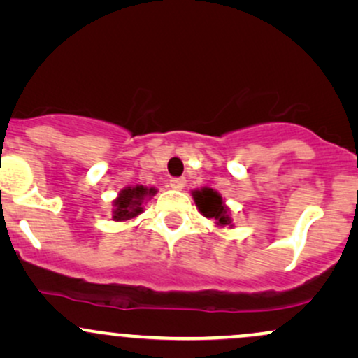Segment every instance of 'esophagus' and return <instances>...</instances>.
Segmentation results:
<instances>
[{
	"mask_svg": "<svg viewBox=\"0 0 358 358\" xmlns=\"http://www.w3.org/2000/svg\"><path fill=\"white\" fill-rule=\"evenodd\" d=\"M185 183H187V180H185L183 176H178V178L170 180V187L175 188V190H182V188L185 187Z\"/></svg>",
	"mask_w": 358,
	"mask_h": 358,
	"instance_id": "obj_1",
	"label": "esophagus"
}]
</instances>
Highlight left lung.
<instances>
[{
  "label": "left lung",
  "instance_id": "1",
  "mask_svg": "<svg viewBox=\"0 0 358 358\" xmlns=\"http://www.w3.org/2000/svg\"><path fill=\"white\" fill-rule=\"evenodd\" d=\"M193 199H195L199 210L202 212L207 219L217 220V224L222 225V227L231 224L224 200H222L219 193L213 192L212 188H203V190L193 192Z\"/></svg>",
  "mask_w": 358,
  "mask_h": 358
}]
</instances>
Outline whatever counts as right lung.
<instances>
[{"mask_svg": "<svg viewBox=\"0 0 358 358\" xmlns=\"http://www.w3.org/2000/svg\"><path fill=\"white\" fill-rule=\"evenodd\" d=\"M155 188H146L143 185L138 187H127L119 193V196L114 200V215L113 219L121 222V220H129L133 217L139 215L143 212V200L146 196L155 195Z\"/></svg>", "mask_w": 358, "mask_h": 358, "instance_id": "1", "label": "right lung"}]
</instances>
